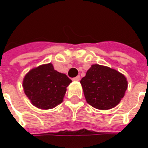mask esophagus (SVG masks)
Wrapping results in <instances>:
<instances>
[{
    "instance_id": "1",
    "label": "esophagus",
    "mask_w": 148,
    "mask_h": 148,
    "mask_svg": "<svg viewBox=\"0 0 148 148\" xmlns=\"http://www.w3.org/2000/svg\"><path fill=\"white\" fill-rule=\"evenodd\" d=\"M80 76L78 75V76H77V77H75L73 78V81H75V82H78V81H80Z\"/></svg>"
}]
</instances>
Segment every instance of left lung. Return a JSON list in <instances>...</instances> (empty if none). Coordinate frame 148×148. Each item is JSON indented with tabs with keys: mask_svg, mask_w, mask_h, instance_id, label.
Segmentation results:
<instances>
[{
	"mask_svg": "<svg viewBox=\"0 0 148 148\" xmlns=\"http://www.w3.org/2000/svg\"><path fill=\"white\" fill-rule=\"evenodd\" d=\"M80 83L87 103L100 110L116 107L127 89V78L124 74L98 64L91 66Z\"/></svg>",
	"mask_w": 148,
	"mask_h": 148,
	"instance_id": "left-lung-1",
	"label": "left lung"
}]
</instances>
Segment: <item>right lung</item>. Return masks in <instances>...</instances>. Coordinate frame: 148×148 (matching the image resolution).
<instances>
[{
    "label": "right lung",
    "instance_id": "add662e5",
    "mask_svg": "<svg viewBox=\"0 0 148 148\" xmlns=\"http://www.w3.org/2000/svg\"><path fill=\"white\" fill-rule=\"evenodd\" d=\"M71 82L66 74L55 71L52 63H47L28 71L23 79V88L34 106L50 109L62 102Z\"/></svg>",
    "mask_w": 148,
    "mask_h": 148
}]
</instances>
